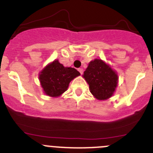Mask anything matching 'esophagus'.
I'll return each instance as SVG.
<instances>
[{
  "label": "esophagus",
  "mask_w": 153,
  "mask_h": 153,
  "mask_svg": "<svg viewBox=\"0 0 153 153\" xmlns=\"http://www.w3.org/2000/svg\"><path fill=\"white\" fill-rule=\"evenodd\" d=\"M78 72H79L80 73H81V75H82L83 72H84V70H83L82 68H79V69H78Z\"/></svg>",
  "instance_id": "1"
}]
</instances>
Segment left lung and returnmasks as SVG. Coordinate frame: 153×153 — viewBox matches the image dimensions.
<instances>
[{"instance_id":"left-lung-1","label":"left lung","mask_w":153,"mask_h":153,"mask_svg":"<svg viewBox=\"0 0 153 153\" xmlns=\"http://www.w3.org/2000/svg\"><path fill=\"white\" fill-rule=\"evenodd\" d=\"M83 77L88 83L92 94L99 100L111 97L117 86L118 76L116 72L99 59L89 63Z\"/></svg>"}]
</instances>
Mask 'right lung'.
Returning <instances> with one entry per match:
<instances>
[{
	"instance_id": "right-lung-1",
	"label": "right lung",
	"mask_w": 153,
	"mask_h": 153,
	"mask_svg": "<svg viewBox=\"0 0 153 153\" xmlns=\"http://www.w3.org/2000/svg\"><path fill=\"white\" fill-rule=\"evenodd\" d=\"M80 75L74 68L64 67L58 60L48 64L39 74V81L47 96L58 97L67 90L70 81Z\"/></svg>"
}]
</instances>
